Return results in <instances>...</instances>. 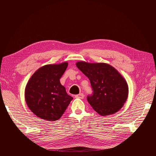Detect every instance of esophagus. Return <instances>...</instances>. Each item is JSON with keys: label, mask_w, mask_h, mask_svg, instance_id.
<instances>
[{"label": "esophagus", "mask_w": 156, "mask_h": 156, "mask_svg": "<svg viewBox=\"0 0 156 156\" xmlns=\"http://www.w3.org/2000/svg\"><path fill=\"white\" fill-rule=\"evenodd\" d=\"M84 97V95L83 93H80V94L75 96L76 98H79V99H83Z\"/></svg>", "instance_id": "34e87169"}]
</instances>
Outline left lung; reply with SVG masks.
Instances as JSON below:
<instances>
[{"mask_svg":"<svg viewBox=\"0 0 156 156\" xmlns=\"http://www.w3.org/2000/svg\"><path fill=\"white\" fill-rule=\"evenodd\" d=\"M78 69L90 81L93 94L87 100L101 116L114 114L126 101L128 86L124 77L114 68L105 63H76Z\"/></svg>","mask_w":156,"mask_h":156,"instance_id":"8db88e82","label":"left lung"}]
</instances>
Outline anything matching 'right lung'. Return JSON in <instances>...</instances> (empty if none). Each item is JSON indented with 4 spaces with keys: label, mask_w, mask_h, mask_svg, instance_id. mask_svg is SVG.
I'll return each mask as SVG.
<instances>
[{
    "label": "right lung",
    "mask_w": 156,
    "mask_h": 156,
    "mask_svg": "<svg viewBox=\"0 0 156 156\" xmlns=\"http://www.w3.org/2000/svg\"><path fill=\"white\" fill-rule=\"evenodd\" d=\"M68 64L65 62L41 66L28 81L25 91L26 103L37 117L48 121L57 120L73 99L60 82Z\"/></svg>",
    "instance_id": "add662e5"
}]
</instances>
